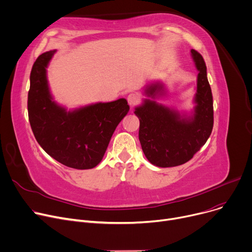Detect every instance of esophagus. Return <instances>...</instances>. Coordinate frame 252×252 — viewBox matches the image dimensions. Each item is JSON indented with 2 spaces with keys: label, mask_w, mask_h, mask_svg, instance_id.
<instances>
[{
  "label": "esophagus",
  "mask_w": 252,
  "mask_h": 252,
  "mask_svg": "<svg viewBox=\"0 0 252 252\" xmlns=\"http://www.w3.org/2000/svg\"><path fill=\"white\" fill-rule=\"evenodd\" d=\"M139 100H140V97L137 93H130L127 95V102L130 106L137 104L139 102Z\"/></svg>",
  "instance_id": "34e87169"
}]
</instances>
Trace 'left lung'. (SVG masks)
Returning a JSON list of instances; mask_svg holds the SVG:
<instances>
[{
  "label": "left lung",
  "mask_w": 252,
  "mask_h": 252,
  "mask_svg": "<svg viewBox=\"0 0 252 252\" xmlns=\"http://www.w3.org/2000/svg\"><path fill=\"white\" fill-rule=\"evenodd\" d=\"M191 55L199 71L193 116L181 119L177 111L148 99L135 111L140 120L139 140L143 152L158 167L187 163L206 144L213 130V95L206 63L195 49H191ZM157 90L156 85L149 86L146 94L154 97Z\"/></svg>",
  "instance_id": "left-lung-1"
}]
</instances>
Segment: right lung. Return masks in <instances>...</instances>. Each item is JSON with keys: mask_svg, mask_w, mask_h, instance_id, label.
Listing matches in <instances>:
<instances>
[{"mask_svg": "<svg viewBox=\"0 0 252 252\" xmlns=\"http://www.w3.org/2000/svg\"><path fill=\"white\" fill-rule=\"evenodd\" d=\"M55 50L32 65L28 117L36 141L58 162L75 169H91L102 160L112 133L129 110L124 98L66 112L49 94L46 70Z\"/></svg>", "mask_w": 252, "mask_h": 252, "instance_id": "obj_1", "label": "right lung"}]
</instances>
